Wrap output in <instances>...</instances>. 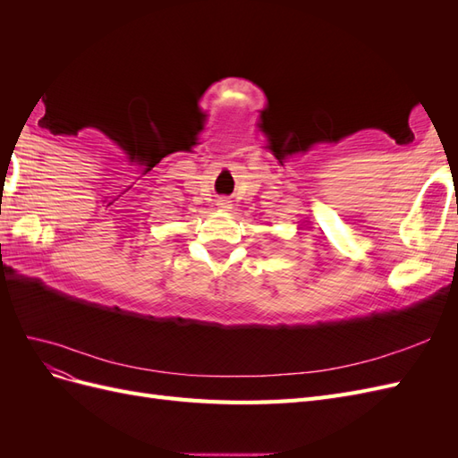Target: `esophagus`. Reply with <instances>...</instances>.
<instances>
[{
    "mask_svg": "<svg viewBox=\"0 0 458 458\" xmlns=\"http://www.w3.org/2000/svg\"><path fill=\"white\" fill-rule=\"evenodd\" d=\"M217 208H219V210H224V212L231 210V200H227V199H219V200H217Z\"/></svg>",
    "mask_w": 458,
    "mask_h": 458,
    "instance_id": "esophagus-1",
    "label": "esophagus"
}]
</instances>
